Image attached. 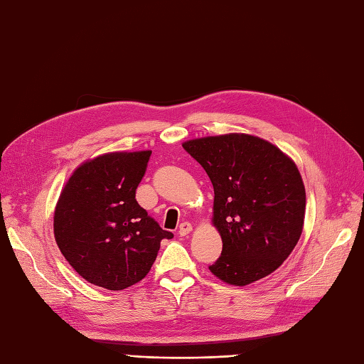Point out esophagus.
Instances as JSON below:
<instances>
[{
  "instance_id": "esophagus-1",
  "label": "esophagus",
  "mask_w": 364,
  "mask_h": 364,
  "mask_svg": "<svg viewBox=\"0 0 364 364\" xmlns=\"http://www.w3.org/2000/svg\"><path fill=\"white\" fill-rule=\"evenodd\" d=\"M193 230V225L190 224V223H182L181 225H179V235L181 237H185V235H188V233Z\"/></svg>"
}]
</instances>
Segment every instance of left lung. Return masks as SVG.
Returning <instances> with one entry per match:
<instances>
[{"instance_id": "1", "label": "left lung", "mask_w": 364, "mask_h": 364, "mask_svg": "<svg viewBox=\"0 0 364 364\" xmlns=\"http://www.w3.org/2000/svg\"><path fill=\"white\" fill-rule=\"evenodd\" d=\"M182 146L205 169L215 191L212 223L223 252L210 272L235 287L269 276L304 229L305 187L294 161L249 134L203 136Z\"/></svg>"}]
</instances>
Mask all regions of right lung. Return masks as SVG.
<instances>
[{"instance_id":"obj_1","label":"right lung","mask_w":364,"mask_h":364,"mask_svg":"<svg viewBox=\"0 0 364 364\" xmlns=\"http://www.w3.org/2000/svg\"><path fill=\"white\" fill-rule=\"evenodd\" d=\"M151 151L107 152L79 165L54 210V238L80 277L119 291L146 277L160 241L171 240L139 205Z\"/></svg>"}]
</instances>
